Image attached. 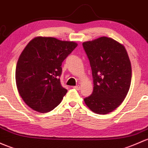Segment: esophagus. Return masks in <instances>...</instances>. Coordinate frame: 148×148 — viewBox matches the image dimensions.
Listing matches in <instances>:
<instances>
[{"label": "esophagus", "mask_w": 148, "mask_h": 148, "mask_svg": "<svg viewBox=\"0 0 148 148\" xmlns=\"http://www.w3.org/2000/svg\"><path fill=\"white\" fill-rule=\"evenodd\" d=\"M73 88H75L76 90H79L80 89V86H79V85H77V86H75L73 87Z\"/></svg>", "instance_id": "34e87169"}]
</instances>
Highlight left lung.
<instances>
[{"label":"left lung","instance_id":"1","mask_svg":"<svg viewBox=\"0 0 148 148\" xmlns=\"http://www.w3.org/2000/svg\"><path fill=\"white\" fill-rule=\"evenodd\" d=\"M82 45L94 80V90L91 96L84 99L85 103L98 114L111 113L123 101L131 83V64L126 49L107 37Z\"/></svg>","mask_w":148,"mask_h":148}]
</instances>
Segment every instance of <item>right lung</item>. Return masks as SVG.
Masks as SVG:
<instances>
[{"label":"right lung","mask_w":148,"mask_h":148,"mask_svg":"<svg viewBox=\"0 0 148 148\" xmlns=\"http://www.w3.org/2000/svg\"><path fill=\"white\" fill-rule=\"evenodd\" d=\"M77 47L74 42L37 37L25 47L17 62L15 81L32 109L47 113L60 103L67 92L60 83L62 63Z\"/></svg>","instance_id":"add662e5"}]
</instances>
